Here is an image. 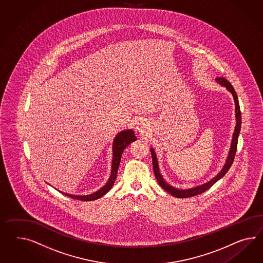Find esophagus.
Wrapping results in <instances>:
<instances>
[{
    "mask_svg": "<svg viewBox=\"0 0 263 263\" xmlns=\"http://www.w3.org/2000/svg\"><path fill=\"white\" fill-rule=\"evenodd\" d=\"M136 129H137L139 132L143 133V132L146 130V124H145L143 121H139V122L137 123Z\"/></svg>",
    "mask_w": 263,
    "mask_h": 263,
    "instance_id": "esophagus-1",
    "label": "esophagus"
}]
</instances>
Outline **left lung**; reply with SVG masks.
<instances>
[{
    "instance_id": "obj_1",
    "label": "left lung",
    "mask_w": 263,
    "mask_h": 263,
    "mask_svg": "<svg viewBox=\"0 0 263 263\" xmlns=\"http://www.w3.org/2000/svg\"><path fill=\"white\" fill-rule=\"evenodd\" d=\"M216 81L220 84L221 86L226 87L230 92H232L233 97H234V103H235V119H236V125L234 129V135H233V140L231 143V148L229 151V155L226 160V163L224 164L222 171L215 176L213 178L211 181H209L206 184L203 185H197L195 187L189 189V190H178L173 186H171L170 184H167L163 178L162 177L160 170H159V165H158V160H157L156 153L154 152L153 148H150L151 151V156H152V163H153V171L155 173V177L157 178V181L159 183V185L163 187L165 192H168L171 195H173L174 197L177 198H187V197H192L195 195H198L200 193H203L204 192L208 191L212 185H214L218 180H220L223 177L228 171L230 170V167L232 166V163H234V156H235V152H236V147H237V141H238V136L240 133V128H241V112H240V108H239V102H238V98L237 95L234 91V87L230 83V81H228L225 78H216Z\"/></svg>"
}]
</instances>
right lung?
<instances>
[{
  "instance_id": "1",
  "label": "right lung",
  "mask_w": 263,
  "mask_h": 263,
  "mask_svg": "<svg viewBox=\"0 0 263 263\" xmlns=\"http://www.w3.org/2000/svg\"><path fill=\"white\" fill-rule=\"evenodd\" d=\"M136 140H137V138L134 135V131L132 129L131 130H129V129L123 130L116 136L113 143V160H112L111 176L109 178L106 185H103L98 192H93L92 194H88V195H72V194L64 193L60 191H58V192H61L62 194H65L66 196H69L71 198L77 199V200H81V201H92V200L100 198L101 196L106 194L107 192L112 189L115 180L117 178L118 170L120 166L121 155H122L123 150L125 149L126 146H128L131 142H134Z\"/></svg>"
}]
</instances>
